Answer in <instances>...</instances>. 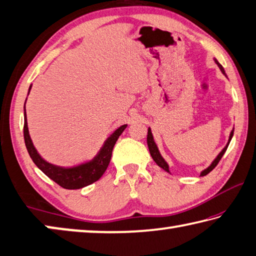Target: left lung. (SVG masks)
<instances>
[{
  "label": "left lung",
  "mask_w": 256,
  "mask_h": 256,
  "mask_svg": "<svg viewBox=\"0 0 256 256\" xmlns=\"http://www.w3.org/2000/svg\"><path fill=\"white\" fill-rule=\"evenodd\" d=\"M216 63L218 64L219 68H220V70H222V72L224 74V68L222 66V64H220L216 60ZM232 134H234V130L230 132V136H229V141H228L227 146H224L222 152H220V154H218V157H216V158L214 160V162H212V164H210V166L208 167L206 170H203V172H201V176H206V174H209V172H210L212 170H214V168L216 166V164H218V162H220V159L222 158L224 154L226 152V150H227L228 146H229V142H230L232 138ZM146 144H148V148H149V151H150V154H151V157H152V159L154 160V162L157 164L159 167H162L164 170H166V172H170V170H168V164H167V162H164V158L162 157V154H159V150H158V148H157V146H156V144H154V138H152V134H151V130H150V128H148V136H146Z\"/></svg>",
  "instance_id": "obj_1"
}]
</instances>
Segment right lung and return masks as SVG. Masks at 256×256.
I'll return each instance as SVG.
<instances>
[{"label": "right lung", "mask_w": 256, "mask_h": 256, "mask_svg": "<svg viewBox=\"0 0 256 256\" xmlns=\"http://www.w3.org/2000/svg\"><path fill=\"white\" fill-rule=\"evenodd\" d=\"M32 89V86L29 88ZM26 105V102H24ZM128 125H122L116 131L112 134V136L107 138L105 144H104L102 148L99 151V154L94 157L92 162L81 164L79 166L70 167V168H63L55 166L50 162H45L40 154H38L37 150L32 142V138L29 136L28 125H27V116H26V106H24V144L27 146L28 154L30 158L32 159L34 164L40 168V170L44 172L46 176H48L50 180H53L55 183H58L60 188L66 190H78L82 188L84 186H88L90 184L97 182L106 172L108 164H110L112 148L118 141V136L123 133V131Z\"/></svg>", "instance_id": "obj_1"}]
</instances>
